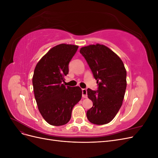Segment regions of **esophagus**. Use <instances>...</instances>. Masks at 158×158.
<instances>
[{"instance_id":"obj_1","label":"esophagus","mask_w":158,"mask_h":158,"mask_svg":"<svg viewBox=\"0 0 158 158\" xmlns=\"http://www.w3.org/2000/svg\"><path fill=\"white\" fill-rule=\"evenodd\" d=\"M82 98H87L88 95H87V90L86 89H82Z\"/></svg>"}]
</instances>
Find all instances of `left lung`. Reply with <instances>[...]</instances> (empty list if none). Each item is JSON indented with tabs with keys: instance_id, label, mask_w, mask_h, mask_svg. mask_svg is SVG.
<instances>
[{
	"instance_id": "left-lung-1",
	"label": "left lung",
	"mask_w": 158,
	"mask_h": 158,
	"mask_svg": "<svg viewBox=\"0 0 158 158\" xmlns=\"http://www.w3.org/2000/svg\"><path fill=\"white\" fill-rule=\"evenodd\" d=\"M84 57L97 80L98 90L88 88L93 107L86 113L90 123L102 125L111 122L120 109L127 88V71L121 59L103 45L82 47Z\"/></svg>"
}]
</instances>
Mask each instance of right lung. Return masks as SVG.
<instances>
[{
  "mask_svg": "<svg viewBox=\"0 0 158 158\" xmlns=\"http://www.w3.org/2000/svg\"><path fill=\"white\" fill-rule=\"evenodd\" d=\"M78 46L60 44L51 49L38 62L32 83L42 117L49 125L62 126L71 118L72 111L82 98L78 86H65L64 76Z\"/></svg>",
  "mask_w": 158,
  "mask_h": 158,
  "instance_id": "right-lung-1",
  "label": "right lung"
}]
</instances>
